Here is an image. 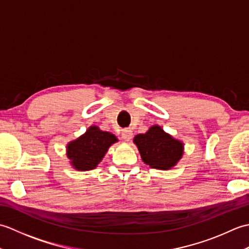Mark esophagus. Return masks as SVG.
<instances>
[{
  "instance_id": "34e87169",
  "label": "esophagus",
  "mask_w": 249,
  "mask_h": 249,
  "mask_svg": "<svg viewBox=\"0 0 249 249\" xmlns=\"http://www.w3.org/2000/svg\"><path fill=\"white\" fill-rule=\"evenodd\" d=\"M131 137H133V130L130 128H125L122 130V138L126 141H129L131 139Z\"/></svg>"
}]
</instances>
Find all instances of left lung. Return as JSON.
<instances>
[{"label":"left lung","mask_w":249,"mask_h":249,"mask_svg":"<svg viewBox=\"0 0 249 249\" xmlns=\"http://www.w3.org/2000/svg\"><path fill=\"white\" fill-rule=\"evenodd\" d=\"M142 160L151 168L168 170L181 160L184 144L158 125H153L145 134H139L134 138Z\"/></svg>","instance_id":"8db88e82"}]
</instances>
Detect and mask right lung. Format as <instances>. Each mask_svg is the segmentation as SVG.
<instances>
[{"mask_svg":"<svg viewBox=\"0 0 249 249\" xmlns=\"http://www.w3.org/2000/svg\"><path fill=\"white\" fill-rule=\"evenodd\" d=\"M118 141L116 137L91 126L86 134L71 141L66 146L67 157L76 170L88 171L97 167L111 144Z\"/></svg>","mask_w":249,"mask_h":249,"instance_id":"add662e5","label":"right lung"}]
</instances>
